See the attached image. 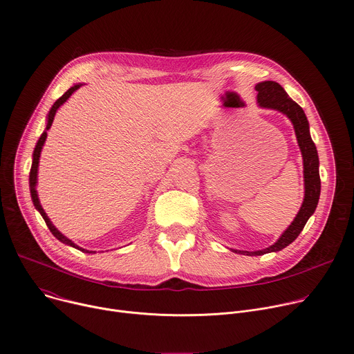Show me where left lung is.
Wrapping results in <instances>:
<instances>
[{
	"mask_svg": "<svg viewBox=\"0 0 354 354\" xmlns=\"http://www.w3.org/2000/svg\"><path fill=\"white\" fill-rule=\"evenodd\" d=\"M255 90L259 91L257 94V102H259L260 107L264 109H272L278 110L282 114H285L295 128V136L298 140V145L302 152L304 159V180H305V198L304 203L282 236L278 239V241L268 248L259 250V251H240L233 250L237 254L244 255H263L272 251H281L286 245L291 244L304 230L308 218L313 214L319 196H320V176H319V156L316 147L310 138L309 133V122L308 118L299 104H297L291 97H288L286 91L283 87L277 82H261L255 86Z\"/></svg>",
	"mask_w": 354,
	"mask_h": 354,
	"instance_id": "8db88e82",
	"label": "left lung"
}]
</instances>
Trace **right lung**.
I'll return each mask as SVG.
<instances>
[{
  "mask_svg": "<svg viewBox=\"0 0 354 354\" xmlns=\"http://www.w3.org/2000/svg\"><path fill=\"white\" fill-rule=\"evenodd\" d=\"M82 84L79 83V84H75L73 87H71L65 94L62 95V97H59L56 102H55V104L52 106V109H50V111H49V114H48V122H46V128H45V131L42 133V136H41V138L38 140V142H37V147H35V149H34V158H32V167H30V172H29V189H30V198H32V202H34V206H35V209L41 213V216L44 217V220H45V223H46V226L49 227V230L52 232V234L59 240V241H62V243H65V244H68V245H71V247H75V248H77V250H80V251H83V252H95V251H88V250H84V248H82V247H79V245H76L72 240H69L68 237H65L63 236L55 226L52 224V221L49 220V217L46 216V213H45V210L42 209V206H41V202H39V198H38V192H37V176H38V165H39V156H41V151H42V147H44V144H45V141H46V137H48V130L50 128V125H52V122H53V120H55V114H56V111H57V109L65 103L71 95L80 87Z\"/></svg>",
  "mask_w": 354,
  "mask_h": 354,
  "instance_id": "1",
  "label": "right lung"
}]
</instances>
